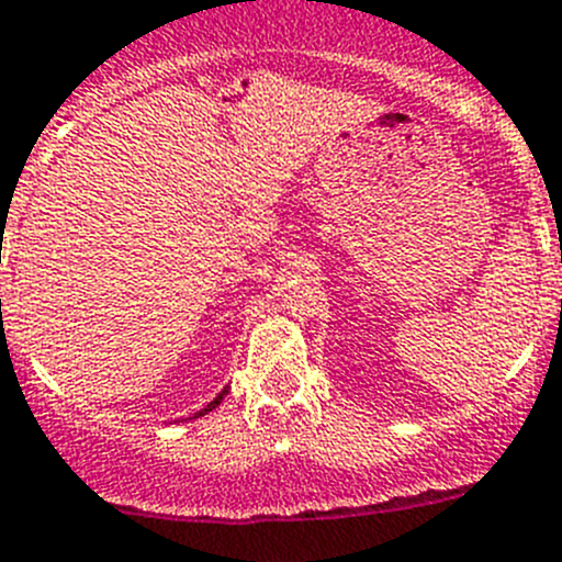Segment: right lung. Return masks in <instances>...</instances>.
<instances>
[{
	"mask_svg": "<svg viewBox=\"0 0 562 562\" xmlns=\"http://www.w3.org/2000/svg\"><path fill=\"white\" fill-rule=\"evenodd\" d=\"M225 393H228V390H223V393H220V395H217V398L211 401V404H205V406H203V409H200V412H198V418H200V415H205V412H211V409H214V406H217V404H220V401H223V398H225Z\"/></svg>",
	"mask_w": 562,
	"mask_h": 562,
	"instance_id": "obj_1",
	"label": "right lung"
}]
</instances>
